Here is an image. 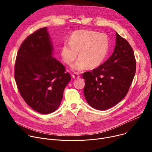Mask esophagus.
I'll return each mask as SVG.
<instances>
[{
    "instance_id": "obj_1",
    "label": "esophagus",
    "mask_w": 152,
    "mask_h": 152,
    "mask_svg": "<svg viewBox=\"0 0 152 152\" xmlns=\"http://www.w3.org/2000/svg\"><path fill=\"white\" fill-rule=\"evenodd\" d=\"M72 77H73V79H78V78H79L80 76H79V75L78 73H75L74 74L72 75Z\"/></svg>"
}]
</instances>
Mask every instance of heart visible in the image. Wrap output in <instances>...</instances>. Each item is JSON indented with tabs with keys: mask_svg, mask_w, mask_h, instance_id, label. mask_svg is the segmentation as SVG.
<instances>
[{
	"mask_svg": "<svg viewBox=\"0 0 152 152\" xmlns=\"http://www.w3.org/2000/svg\"><path fill=\"white\" fill-rule=\"evenodd\" d=\"M109 49V41L105 34L93 31L79 30L73 32L69 42H66L61 47L63 61L71 65L78 55L79 58L72 66V69L81 72L88 66L95 68L102 64Z\"/></svg>",
	"mask_w": 152,
	"mask_h": 152,
	"instance_id": "heart-1",
	"label": "heart"
}]
</instances>
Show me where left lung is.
Returning a JSON list of instances; mask_svg holds the SVG:
<instances>
[{
  "label": "left lung",
  "instance_id": "left-lung-1",
  "mask_svg": "<svg viewBox=\"0 0 152 152\" xmlns=\"http://www.w3.org/2000/svg\"><path fill=\"white\" fill-rule=\"evenodd\" d=\"M136 72V61L129 43L116 32V45L110 58L91 72L82 75L83 93L94 109L106 110L126 96Z\"/></svg>",
  "mask_w": 152,
  "mask_h": 152
}]
</instances>
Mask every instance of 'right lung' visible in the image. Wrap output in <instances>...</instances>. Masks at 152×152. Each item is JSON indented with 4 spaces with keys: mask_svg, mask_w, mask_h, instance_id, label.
Masks as SVG:
<instances>
[{
    "mask_svg": "<svg viewBox=\"0 0 152 152\" xmlns=\"http://www.w3.org/2000/svg\"><path fill=\"white\" fill-rule=\"evenodd\" d=\"M53 51L47 28H42L21 43L15 63L14 77L21 96L34 110L43 114L58 109L71 80L65 67L52 56Z\"/></svg>",
    "mask_w": 152,
    "mask_h": 152,
    "instance_id": "right-lung-1",
    "label": "right lung"
}]
</instances>
